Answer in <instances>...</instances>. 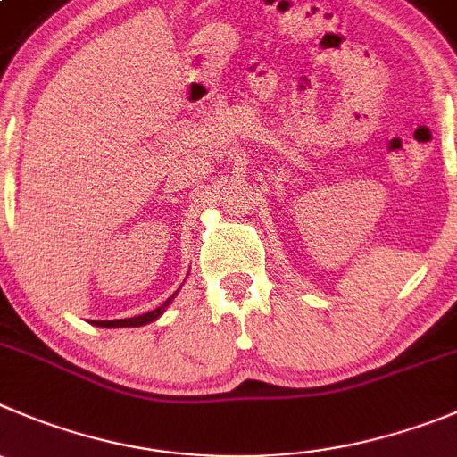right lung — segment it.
<instances>
[{"label": "right lung", "mask_w": 457, "mask_h": 457, "mask_svg": "<svg viewBox=\"0 0 457 457\" xmlns=\"http://www.w3.org/2000/svg\"><path fill=\"white\" fill-rule=\"evenodd\" d=\"M177 296V291L172 294L170 298H168L166 303L161 307H156V310L147 312V314H141V316H134V319H120V320H94V325H98V328H138V325H145V323H152V320L159 319L163 312H166V307L170 305L172 298Z\"/></svg>", "instance_id": "1"}]
</instances>
